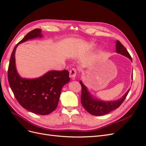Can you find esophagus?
Here are the masks:
<instances>
[{
    "mask_svg": "<svg viewBox=\"0 0 146 146\" xmlns=\"http://www.w3.org/2000/svg\"><path fill=\"white\" fill-rule=\"evenodd\" d=\"M76 76H77V70L74 68L70 69L69 71V77L74 80V79H75V78H76Z\"/></svg>",
    "mask_w": 146,
    "mask_h": 146,
    "instance_id": "34e87169",
    "label": "esophagus"
}]
</instances>
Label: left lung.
Returning a JSON list of instances; mask_svg holds the SVG:
<instances>
[{
	"mask_svg": "<svg viewBox=\"0 0 146 146\" xmlns=\"http://www.w3.org/2000/svg\"><path fill=\"white\" fill-rule=\"evenodd\" d=\"M116 51L118 54H121V55L127 56L132 61V58L129 52L119 41H116ZM132 79H133V75H132ZM80 83L82 86L81 103L88 113L94 116L105 115L119 108L125 99L130 91L129 89L121 99L111 102L102 101L93 98L89 91L87 90L86 87L82 83V81L80 82Z\"/></svg>",
	"mask_w": 146,
	"mask_h": 146,
	"instance_id": "obj_1",
	"label": "left lung"
}]
</instances>
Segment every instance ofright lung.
<instances>
[{
	"mask_svg": "<svg viewBox=\"0 0 146 146\" xmlns=\"http://www.w3.org/2000/svg\"><path fill=\"white\" fill-rule=\"evenodd\" d=\"M42 37L41 30L35 29L29 32L13 49L8 69V80L16 100L25 109L35 114L46 115L56 109L61 91L70 78L68 70H50L42 77L23 78L15 65V51L20 43L30 39Z\"/></svg>",
	"mask_w": 146,
	"mask_h": 146,
	"instance_id": "1",
	"label": "right lung"
}]
</instances>
